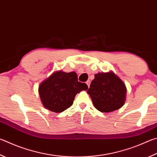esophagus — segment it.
Wrapping results in <instances>:
<instances>
[{
  "instance_id": "esophagus-1",
  "label": "esophagus",
  "mask_w": 157,
  "mask_h": 157,
  "mask_svg": "<svg viewBox=\"0 0 157 157\" xmlns=\"http://www.w3.org/2000/svg\"><path fill=\"white\" fill-rule=\"evenodd\" d=\"M86 84H87L88 87L89 88V86H90V80H88V81L86 82Z\"/></svg>"
}]
</instances>
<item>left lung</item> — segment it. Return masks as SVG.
<instances>
[{"label":"left lung","instance_id":"8db88e82","mask_svg":"<svg viewBox=\"0 0 157 157\" xmlns=\"http://www.w3.org/2000/svg\"><path fill=\"white\" fill-rule=\"evenodd\" d=\"M87 93L97 109L102 113H109L123 106L126 87L112 71L99 73L95 75Z\"/></svg>","mask_w":157,"mask_h":157}]
</instances>
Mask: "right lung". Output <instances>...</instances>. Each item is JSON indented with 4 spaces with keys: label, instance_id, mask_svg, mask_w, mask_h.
I'll use <instances>...</instances> for the list:
<instances>
[{
    "label": "right lung",
    "instance_id": "add662e5",
    "mask_svg": "<svg viewBox=\"0 0 157 157\" xmlns=\"http://www.w3.org/2000/svg\"><path fill=\"white\" fill-rule=\"evenodd\" d=\"M88 89L86 84L78 82L75 72H54L40 84L38 91L43 106L54 113H62L73 104L75 97Z\"/></svg>",
    "mask_w": 157,
    "mask_h": 157
}]
</instances>
